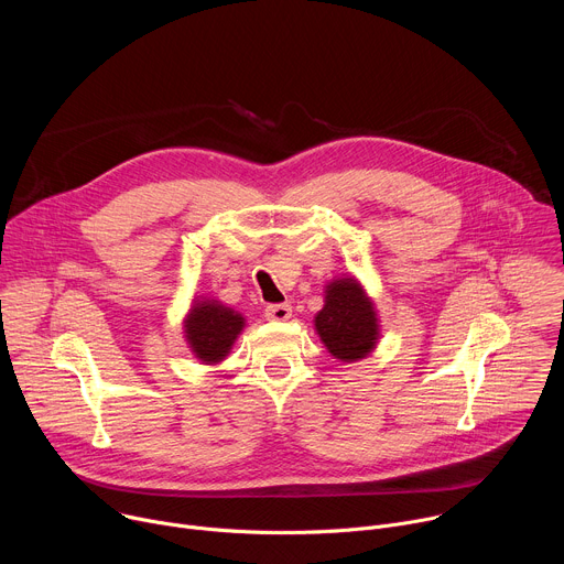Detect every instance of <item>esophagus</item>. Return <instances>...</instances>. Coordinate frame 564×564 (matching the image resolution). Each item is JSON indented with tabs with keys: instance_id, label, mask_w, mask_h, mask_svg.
<instances>
[{
	"instance_id": "obj_1",
	"label": "esophagus",
	"mask_w": 564,
	"mask_h": 564,
	"mask_svg": "<svg viewBox=\"0 0 564 564\" xmlns=\"http://www.w3.org/2000/svg\"><path fill=\"white\" fill-rule=\"evenodd\" d=\"M265 316L270 321H288L292 316V305L290 303H272L265 307Z\"/></svg>"
}]
</instances>
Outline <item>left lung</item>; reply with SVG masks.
Returning a JSON list of instances; mask_svg holds the SVG:
<instances>
[{"label": "left lung", "instance_id": "8db88e82", "mask_svg": "<svg viewBox=\"0 0 564 564\" xmlns=\"http://www.w3.org/2000/svg\"><path fill=\"white\" fill-rule=\"evenodd\" d=\"M314 330L339 361H359L375 350L379 339L375 303L355 276L326 285V303L314 316Z\"/></svg>", "mask_w": 564, "mask_h": 564}]
</instances>
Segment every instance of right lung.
<instances>
[{"label":"right lung","mask_w":564,"mask_h":564,"mask_svg":"<svg viewBox=\"0 0 564 564\" xmlns=\"http://www.w3.org/2000/svg\"><path fill=\"white\" fill-rule=\"evenodd\" d=\"M243 328L246 316L214 299L194 301L185 316V339L203 364L223 361Z\"/></svg>","instance_id":"right-lung-1"}]
</instances>
